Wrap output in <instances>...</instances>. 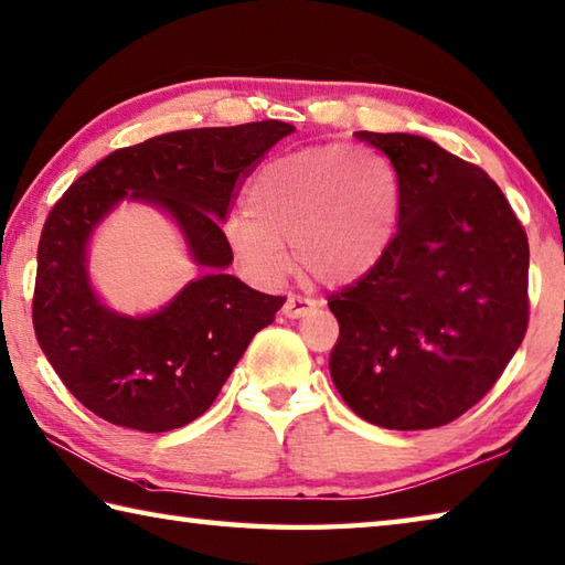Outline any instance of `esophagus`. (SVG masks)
<instances>
[{"instance_id":"1","label":"esophagus","mask_w":565,"mask_h":565,"mask_svg":"<svg viewBox=\"0 0 565 565\" xmlns=\"http://www.w3.org/2000/svg\"><path fill=\"white\" fill-rule=\"evenodd\" d=\"M313 308H316V303L311 301V298L289 296L284 303V316L286 318H303V316H311Z\"/></svg>"}]
</instances>
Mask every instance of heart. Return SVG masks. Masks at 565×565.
Segmentation results:
<instances>
[{
    "label": "heart",
    "mask_w": 565,
    "mask_h": 565,
    "mask_svg": "<svg viewBox=\"0 0 565 565\" xmlns=\"http://www.w3.org/2000/svg\"><path fill=\"white\" fill-rule=\"evenodd\" d=\"M399 179L370 147L298 149L264 163L247 210L230 215L225 239L259 284L294 267L323 286H348L380 267L399 230Z\"/></svg>",
    "instance_id": "1"
}]
</instances>
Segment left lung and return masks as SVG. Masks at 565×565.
<instances>
[{"label": "left lung", "instance_id": "left-lung-1", "mask_svg": "<svg viewBox=\"0 0 565 565\" xmlns=\"http://www.w3.org/2000/svg\"><path fill=\"white\" fill-rule=\"evenodd\" d=\"M399 179L382 264L328 298L340 323L330 377L364 422L422 430L488 394L529 326V242L480 166L416 135L358 131Z\"/></svg>", "mask_w": 565, "mask_h": 565}]
</instances>
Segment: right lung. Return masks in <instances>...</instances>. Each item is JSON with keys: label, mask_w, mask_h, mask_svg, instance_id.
<instances>
[{"label": "right lung", "mask_w": 565, "mask_h": 565, "mask_svg": "<svg viewBox=\"0 0 565 565\" xmlns=\"http://www.w3.org/2000/svg\"><path fill=\"white\" fill-rule=\"evenodd\" d=\"M296 127L279 119L171 131L117 149L83 173L46 217L39 242L33 330L61 382L105 422L143 434L205 414L284 296L249 289L225 269V232L239 183ZM166 209L202 267L161 312H109L86 276V245L119 200Z\"/></svg>", "instance_id": "add662e5"}]
</instances>
